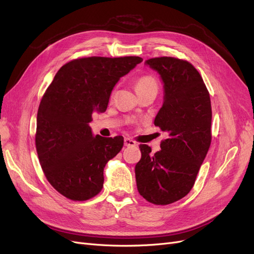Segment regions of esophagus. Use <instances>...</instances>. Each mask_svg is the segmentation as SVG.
Wrapping results in <instances>:
<instances>
[{
    "mask_svg": "<svg viewBox=\"0 0 254 254\" xmlns=\"http://www.w3.org/2000/svg\"><path fill=\"white\" fill-rule=\"evenodd\" d=\"M124 144H125V146H127V147H134V146H136V143L133 140L129 139V137H125Z\"/></svg>",
    "mask_w": 254,
    "mask_h": 254,
    "instance_id": "esophagus-1",
    "label": "esophagus"
}]
</instances>
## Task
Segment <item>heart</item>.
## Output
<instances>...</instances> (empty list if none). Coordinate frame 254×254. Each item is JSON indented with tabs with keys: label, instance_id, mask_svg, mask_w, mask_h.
I'll return each instance as SVG.
<instances>
[{
	"label": "heart",
	"instance_id": "b5f03b06",
	"mask_svg": "<svg viewBox=\"0 0 254 254\" xmlns=\"http://www.w3.org/2000/svg\"><path fill=\"white\" fill-rule=\"evenodd\" d=\"M134 87L136 90V93L140 94L148 90H158V83H157V80L153 78L152 76L146 75L136 79Z\"/></svg>",
	"mask_w": 254,
	"mask_h": 254
}]
</instances>
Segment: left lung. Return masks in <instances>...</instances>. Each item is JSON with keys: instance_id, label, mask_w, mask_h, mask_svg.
<instances>
[{"instance_id": "obj_1", "label": "left lung", "mask_w": 254, "mask_h": 254, "mask_svg": "<svg viewBox=\"0 0 254 254\" xmlns=\"http://www.w3.org/2000/svg\"><path fill=\"white\" fill-rule=\"evenodd\" d=\"M145 64L163 83V104L155 125L167 139L155 155L148 145H140L135 180L146 200L164 205L187 196L194 186L211 144V99L200 74L188 61L159 57Z\"/></svg>"}]
</instances>
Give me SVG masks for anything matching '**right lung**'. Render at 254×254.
Instances as JSON below:
<instances>
[{"label": "right lung", "mask_w": 254, "mask_h": 254, "mask_svg": "<svg viewBox=\"0 0 254 254\" xmlns=\"http://www.w3.org/2000/svg\"><path fill=\"white\" fill-rule=\"evenodd\" d=\"M141 57H89L70 61L54 77L37 114L36 148L48 181L61 195L83 201L104 186V168L124 137L92 132L94 112H104L111 92Z\"/></svg>", "instance_id": "right-lung-1"}]
</instances>
